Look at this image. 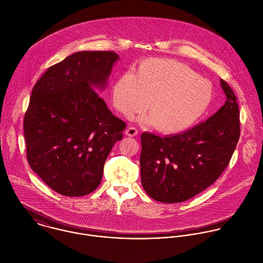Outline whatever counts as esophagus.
Masks as SVG:
<instances>
[{
  "instance_id": "34e87169",
  "label": "esophagus",
  "mask_w": 263,
  "mask_h": 263,
  "mask_svg": "<svg viewBox=\"0 0 263 263\" xmlns=\"http://www.w3.org/2000/svg\"><path fill=\"white\" fill-rule=\"evenodd\" d=\"M125 134H126L127 136L134 137V136H136V135L138 134V131H137V129H136L135 127H128V128L126 129V131H125Z\"/></svg>"
}]
</instances>
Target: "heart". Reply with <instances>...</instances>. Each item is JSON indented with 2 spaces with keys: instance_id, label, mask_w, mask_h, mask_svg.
<instances>
[{
  "instance_id": "heart-1",
  "label": "heart",
  "mask_w": 263,
  "mask_h": 263,
  "mask_svg": "<svg viewBox=\"0 0 263 263\" xmlns=\"http://www.w3.org/2000/svg\"><path fill=\"white\" fill-rule=\"evenodd\" d=\"M112 101L125 117L140 111L147 100L144 123L162 133L191 127L209 107L213 97L210 81L174 59L149 58L135 73H123L112 86Z\"/></svg>"
}]
</instances>
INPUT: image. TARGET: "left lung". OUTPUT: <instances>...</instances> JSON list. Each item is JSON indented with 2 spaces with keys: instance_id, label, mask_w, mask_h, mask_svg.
Returning <instances> with one entry per match:
<instances>
[{
  "instance_id": "left-lung-1",
  "label": "left lung",
  "mask_w": 263,
  "mask_h": 263,
  "mask_svg": "<svg viewBox=\"0 0 263 263\" xmlns=\"http://www.w3.org/2000/svg\"><path fill=\"white\" fill-rule=\"evenodd\" d=\"M220 86L226 103L206 122L170 136L141 134V183L154 200H190L214 183L229 165L240 138V112L232 88L223 80Z\"/></svg>"
}]
</instances>
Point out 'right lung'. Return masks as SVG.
<instances>
[{"label":"right lung","mask_w":263,"mask_h":263,"mask_svg":"<svg viewBox=\"0 0 263 263\" xmlns=\"http://www.w3.org/2000/svg\"><path fill=\"white\" fill-rule=\"evenodd\" d=\"M120 56L80 51L49 67L35 83L24 116L30 168L56 193L81 197L95 191L126 123L96 91L106 88Z\"/></svg>","instance_id":"obj_1"}]
</instances>
